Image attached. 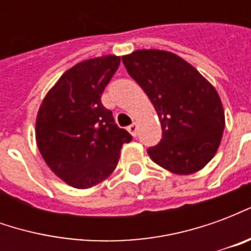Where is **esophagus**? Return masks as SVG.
Segmentation results:
<instances>
[{
  "label": "esophagus",
  "mask_w": 251,
  "mask_h": 251,
  "mask_svg": "<svg viewBox=\"0 0 251 251\" xmlns=\"http://www.w3.org/2000/svg\"><path fill=\"white\" fill-rule=\"evenodd\" d=\"M137 129H138V126H137L136 122H133L131 125L127 126V130H129V133H130L133 137L137 136Z\"/></svg>",
  "instance_id": "esophagus-1"
}]
</instances>
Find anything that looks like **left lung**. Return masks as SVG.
Instances as JSON below:
<instances>
[{
	"mask_svg": "<svg viewBox=\"0 0 251 251\" xmlns=\"http://www.w3.org/2000/svg\"><path fill=\"white\" fill-rule=\"evenodd\" d=\"M126 71L147 93L161 122L163 138L148 148L160 167L194 174L208 164L221 144L225 113L216 90L181 57L160 50L122 56Z\"/></svg>",
	"mask_w": 251,
	"mask_h": 251,
	"instance_id": "left-lung-1",
	"label": "left lung"
}]
</instances>
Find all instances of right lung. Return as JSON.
<instances>
[{
    "mask_svg": "<svg viewBox=\"0 0 251 251\" xmlns=\"http://www.w3.org/2000/svg\"><path fill=\"white\" fill-rule=\"evenodd\" d=\"M121 57H95L63 74L36 120V141L52 172L75 188H90L117 167L129 131L117 126L100 97Z\"/></svg>",
    "mask_w": 251,
    "mask_h": 251,
    "instance_id": "obj_1",
    "label": "right lung"
}]
</instances>
